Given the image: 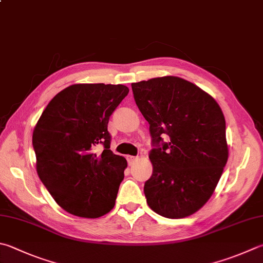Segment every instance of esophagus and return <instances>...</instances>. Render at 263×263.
<instances>
[{
    "mask_svg": "<svg viewBox=\"0 0 263 263\" xmlns=\"http://www.w3.org/2000/svg\"><path fill=\"white\" fill-rule=\"evenodd\" d=\"M138 160V158L137 157H134V156H127V161H128V163H129V165L132 166L134 162H136Z\"/></svg>",
    "mask_w": 263,
    "mask_h": 263,
    "instance_id": "34e87169",
    "label": "esophagus"
}]
</instances>
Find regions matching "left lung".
<instances>
[{
    "instance_id": "8db88e82",
    "label": "left lung",
    "mask_w": 263,
    "mask_h": 263,
    "mask_svg": "<svg viewBox=\"0 0 263 263\" xmlns=\"http://www.w3.org/2000/svg\"><path fill=\"white\" fill-rule=\"evenodd\" d=\"M132 89L155 145L144 184L147 205L168 219L190 216L209 201L229 157L223 112L210 93L178 77L132 83Z\"/></svg>"
}]
</instances>
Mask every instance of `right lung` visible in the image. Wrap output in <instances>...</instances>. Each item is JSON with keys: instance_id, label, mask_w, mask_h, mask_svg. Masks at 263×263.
I'll return each mask as SVG.
<instances>
[{"instance_id": "add662e5", "label": "right lung", "mask_w": 263, "mask_h": 263, "mask_svg": "<svg viewBox=\"0 0 263 263\" xmlns=\"http://www.w3.org/2000/svg\"><path fill=\"white\" fill-rule=\"evenodd\" d=\"M128 92L123 85H72L49 102L34 127L37 175L70 214L97 219L116 205L127 160L110 150L107 123ZM100 144L104 150L97 155Z\"/></svg>"}]
</instances>
